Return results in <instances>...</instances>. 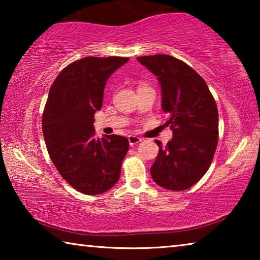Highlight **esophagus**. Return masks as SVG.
<instances>
[{"mask_svg": "<svg viewBox=\"0 0 260 260\" xmlns=\"http://www.w3.org/2000/svg\"><path fill=\"white\" fill-rule=\"evenodd\" d=\"M141 141H142V139L139 138V136H136V135H129L128 136V142H129L131 146H135V144L140 143Z\"/></svg>", "mask_w": 260, "mask_h": 260, "instance_id": "obj_1", "label": "esophagus"}]
</instances>
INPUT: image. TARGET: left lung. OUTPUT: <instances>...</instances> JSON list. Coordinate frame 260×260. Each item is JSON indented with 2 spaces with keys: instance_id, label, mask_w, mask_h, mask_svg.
I'll use <instances>...</instances> for the list:
<instances>
[{
  "instance_id": "8db88e82",
  "label": "left lung",
  "mask_w": 260,
  "mask_h": 260,
  "mask_svg": "<svg viewBox=\"0 0 260 260\" xmlns=\"http://www.w3.org/2000/svg\"><path fill=\"white\" fill-rule=\"evenodd\" d=\"M138 60L157 77L161 109L169 114L173 138L161 147L150 173L158 186L181 191L206 173L218 143V109L209 87L195 70L170 55L141 56Z\"/></svg>"
}]
</instances>
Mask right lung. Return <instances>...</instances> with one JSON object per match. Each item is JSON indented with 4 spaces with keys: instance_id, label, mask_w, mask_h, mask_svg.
<instances>
[{
    "instance_id": "add662e5",
    "label": "right lung",
    "mask_w": 260,
    "mask_h": 260,
    "mask_svg": "<svg viewBox=\"0 0 260 260\" xmlns=\"http://www.w3.org/2000/svg\"><path fill=\"white\" fill-rule=\"evenodd\" d=\"M128 59L85 57L61 70L50 87L42 117L48 152L61 177L86 195H99L117 183L128 151L124 136L98 139L93 125L108 79Z\"/></svg>"
}]
</instances>
